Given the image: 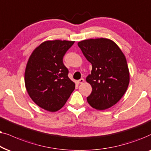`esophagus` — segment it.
<instances>
[{"label":"esophagus","mask_w":151,"mask_h":151,"mask_svg":"<svg viewBox=\"0 0 151 151\" xmlns=\"http://www.w3.org/2000/svg\"><path fill=\"white\" fill-rule=\"evenodd\" d=\"M83 81H84V79H83V78H81V79H80L79 80H78L77 83H83Z\"/></svg>","instance_id":"1"}]
</instances>
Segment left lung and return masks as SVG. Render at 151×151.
Masks as SVG:
<instances>
[{
    "label": "left lung",
    "instance_id": "1",
    "mask_svg": "<svg viewBox=\"0 0 151 151\" xmlns=\"http://www.w3.org/2000/svg\"><path fill=\"white\" fill-rule=\"evenodd\" d=\"M78 46L92 66L86 78L92 88L87 97L88 104L99 110L112 107L121 99L129 84L125 56L114 42L104 38L84 40Z\"/></svg>",
    "mask_w": 151,
    "mask_h": 151
}]
</instances>
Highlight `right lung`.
Instances as JSON below:
<instances>
[{
    "label": "right lung",
    "mask_w": 151,
    "mask_h": 151,
    "mask_svg": "<svg viewBox=\"0 0 151 151\" xmlns=\"http://www.w3.org/2000/svg\"><path fill=\"white\" fill-rule=\"evenodd\" d=\"M74 41H47L34 50L26 66L25 84L32 101L47 111L61 109L75 88L63 64Z\"/></svg>",
    "instance_id": "add662e5"
}]
</instances>
